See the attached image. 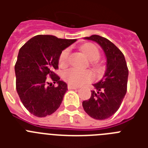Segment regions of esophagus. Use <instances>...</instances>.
Masks as SVG:
<instances>
[{"instance_id":"esophagus-1","label":"esophagus","mask_w":148,"mask_h":148,"mask_svg":"<svg viewBox=\"0 0 148 148\" xmlns=\"http://www.w3.org/2000/svg\"><path fill=\"white\" fill-rule=\"evenodd\" d=\"M67 88H68L69 90H74V89H77V88H78V87H77V86L71 85V84H68V85H67Z\"/></svg>"}]
</instances>
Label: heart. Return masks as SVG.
Masks as SVG:
<instances>
[{
    "label": "heart",
    "mask_w": 148,
    "mask_h": 148,
    "mask_svg": "<svg viewBox=\"0 0 148 148\" xmlns=\"http://www.w3.org/2000/svg\"><path fill=\"white\" fill-rule=\"evenodd\" d=\"M81 50L88 57V59L91 60V64L93 66L97 71H101V66L97 62V60L101 57V53H100L98 47L94 44L88 43V44L82 45L81 47ZM69 53L70 50L68 48H66L60 53L59 59H58L60 66L61 67L67 66L68 63V58H69ZM62 77L64 81H66L71 85L80 86L86 83L91 82L95 79V75L90 70L81 71V70L72 67V68L65 70L63 72Z\"/></svg>",
    "instance_id": "1"
}]
</instances>
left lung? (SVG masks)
I'll return each instance as SVG.
<instances>
[{
  "instance_id": "left-lung-1",
  "label": "left lung",
  "mask_w": 148,
  "mask_h": 148,
  "mask_svg": "<svg viewBox=\"0 0 148 148\" xmlns=\"http://www.w3.org/2000/svg\"><path fill=\"white\" fill-rule=\"evenodd\" d=\"M85 39L102 47L107 58V70L103 78L93 84L95 90H91L90 97L84 101L82 105L94 119H107L117 112L126 95L128 68L123 53L108 39L96 34Z\"/></svg>"
}]
</instances>
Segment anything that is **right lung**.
Returning a JSON list of instances; mask_svg holds the SVG:
<instances>
[{
    "label": "right lung",
    "instance_id": "obj_1",
    "mask_svg": "<svg viewBox=\"0 0 148 148\" xmlns=\"http://www.w3.org/2000/svg\"><path fill=\"white\" fill-rule=\"evenodd\" d=\"M76 40L40 34L21 47L14 66L16 89L25 108L36 117L52 114L60 107L67 85L53 70L58 69L63 50ZM47 76L58 85L48 83Z\"/></svg>",
    "mask_w": 148,
    "mask_h": 148
}]
</instances>
